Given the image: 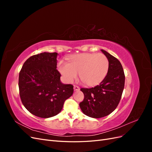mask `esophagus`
I'll list each match as a JSON object with an SVG mask.
<instances>
[{"mask_svg": "<svg viewBox=\"0 0 152 152\" xmlns=\"http://www.w3.org/2000/svg\"><path fill=\"white\" fill-rule=\"evenodd\" d=\"M73 89H74L75 91H79L80 90V87L77 86H73Z\"/></svg>", "mask_w": 152, "mask_h": 152, "instance_id": "obj_1", "label": "esophagus"}]
</instances>
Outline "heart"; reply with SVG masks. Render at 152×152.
Returning <instances> with one entry per match:
<instances>
[{
  "mask_svg": "<svg viewBox=\"0 0 152 152\" xmlns=\"http://www.w3.org/2000/svg\"><path fill=\"white\" fill-rule=\"evenodd\" d=\"M108 66V59L103 54L83 53L73 56L68 63L60 62L58 70L68 83L74 80L79 72L81 80L93 86L98 85L104 79Z\"/></svg>",
  "mask_w": 152,
  "mask_h": 152,
  "instance_id": "heart-1",
  "label": "heart"
}]
</instances>
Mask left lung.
Segmentation results:
<instances>
[{"label":"left lung","instance_id":"1","mask_svg":"<svg viewBox=\"0 0 152 152\" xmlns=\"http://www.w3.org/2000/svg\"><path fill=\"white\" fill-rule=\"evenodd\" d=\"M101 50L108 59V73L99 85L80 89L84 98L79 104L82 112L96 118L107 116L116 109L125 84V75L121 62L104 50Z\"/></svg>","mask_w":152,"mask_h":152}]
</instances>
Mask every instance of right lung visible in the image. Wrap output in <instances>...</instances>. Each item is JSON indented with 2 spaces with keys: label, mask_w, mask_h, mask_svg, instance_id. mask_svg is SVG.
Here are the masks:
<instances>
[{
  "label": "right lung",
  "mask_w": 152,
  "mask_h": 152,
  "mask_svg": "<svg viewBox=\"0 0 152 152\" xmlns=\"http://www.w3.org/2000/svg\"><path fill=\"white\" fill-rule=\"evenodd\" d=\"M57 53H42L30 57L19 73L21 102L31 114L49 118L61 111L73 94V86L63 84L57 68Z\"/></svg>",
  "instance_id": "obj_1"
}]
</instances>
